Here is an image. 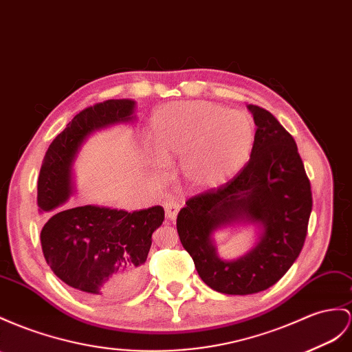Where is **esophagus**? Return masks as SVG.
Listing matches in <instances>:
<instances>
[{
    "instance_id": "esophagus-1",
    "label": "esophagus",
    "mask_w": 352,
    "mask_h": 352,
    "mask_svg": "<svg viewBox=\"0 0 352 352\" xmlns=\"http://www.w3.org/2000/svg\"><path fill=\"white\" fill-rule=\"evenodd\" d=\"M164 208H165V212H166V217L169 220H175L179 208H182V204H179L174 196L168 195L164 199Z\"/></svg>"
}]
</instances>
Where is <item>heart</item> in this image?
Returning a JSON list of instances; mask_svg holds the SVG:
<instances>
[{"label":"heart","mask_w":352,"mask_h":352,"mask_svg":"<svg viewBox=\"0 0 352 352\" xmlns=\"http://www.w3.org/2000/svg\"><path fill=\"white\" fill-rule=\"evenodd\" d=\"M151 140L159 157H179V174L197 188L229 183L250 162L256 142L253 117L208 101L174 102L159 107L151 117Z\"/></svg>","instance_id":"obj_1"}]
</instances>
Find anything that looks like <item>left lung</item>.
Listing matches in <instances>:
<instances>
[{
	"label": "left lung",
	"mask_w": 352,
	"mask_h": 352,
	"mask_svg": "<svg viewBox=\"0 0 352 352\" xmlns=\"http://www.w3.org/2000/svg\"><path fill=\"white\" fill-rule=\"evenodd\" d=\"M256 142L250 162L229 183L196 195L178 212L177 230L197 274L212 290L253 294L281 279L299 257L312 193L296 141L274 114L248 105ZM235 222L257 223L256 245L236 261L218 257L212 235Z\"/></svg>",
	"instance_id": "left-lung-1"
}]
</instances>
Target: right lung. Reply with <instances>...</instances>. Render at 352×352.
Masks as SVG:
<instances>
[{
    "label": "right lung",
    "instance_id": "1",
    "mask_svg": "<svg viewBox=\"0 0 352 352\" xmlns=\"http://www.w3.org/2000/svg\"><path fill=\"white\" fill-rule=\"evenodd\" d=\"M135 101L108 99L80 111L53 140L40 169L37 204L44 258L59 279L98 300L124 299L144 281L151 235L162 206L140 211L64 206L73 195V164L90 133L133 120Z\"/></svg>",
    "mask_w": 352,
    "mask_h": 352
}]
</instances>
